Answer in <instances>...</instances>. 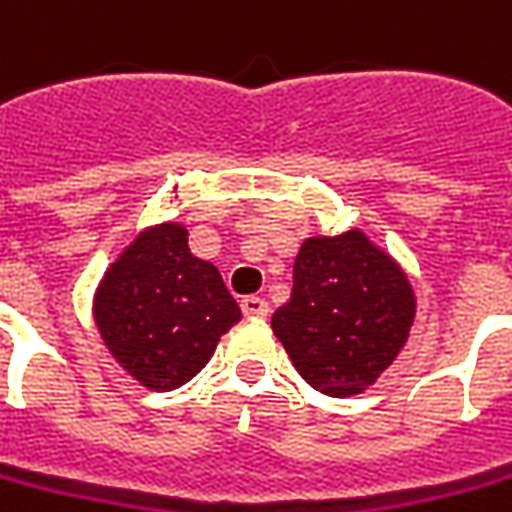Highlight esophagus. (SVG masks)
<instances>
[{
    "label": "esophagus",
    "instance_id": "obj_1",
    "mask_svg": "<svg viewBox=\"0 0 512 512\" xmlns=\"http://www.w3.org/2000/svg\"><path fill=\"white\" fill-rule=\"evenodd\" d=\"M241 311L246 316H269V302L263 297H243Z\"/></svg>",
    "mask_w": 512,
    "mask_h": 512
}]
</instances>
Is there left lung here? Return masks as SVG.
I'll return each mask as SVG.
<instances>
[{
  "label": "left lung",
  "instance_id": "left-lung-1",
  "mask_svg": "<svg viewBox=\"0 0 512 512\" xmlns=\"http://www.w3.org/2000/svg\"><path fill=\"white\" fill-rule=\"evenodd\" d=\"M409 274L361 229L305 238L294 288L271 316L297 373L333 398L361 395L398 358L415 322Z\"/></svg>",
  "mask_w": 512,
  "mask_h": 512
}]
</instances>
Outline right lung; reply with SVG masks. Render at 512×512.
Wrapping results in <instances>:
<instances>
[{
    "mask_svg": "<svg viewBox=\"0 0 512 512\" xmlns=\"http://www.w3.org/2000/svg\"><path fill=\"white\" fill-rule=\"evenodd\" d=\"M187 227H145L95 288L92 314L114 361L151 392H170L204 370L238 319L221 271L187 246Z\"/></svg>",
    "mask_w": 512,
    "mask_h": 512,
    "instance_id": "right-lung-1",
    "label": "right lung"
}]
</instances>
